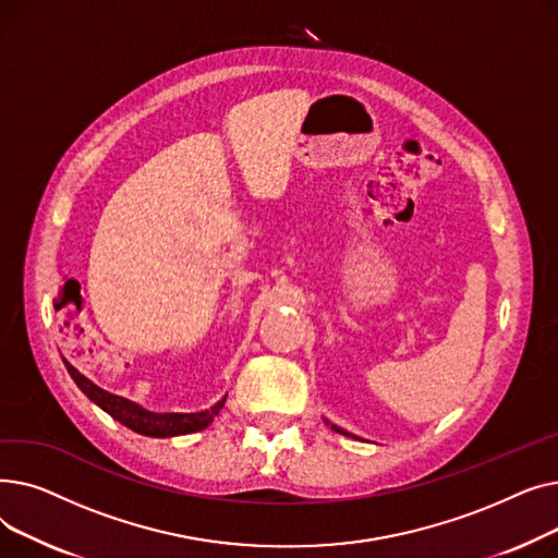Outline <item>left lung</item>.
Wrapping results in <instances>:
<instances>
[{"mask_svg":"<svg viewBox=\"0 0 558 558\" xmlns=\"http://www.w3.org/2000/svg\"><path fill=\"white\" fill-rule=\"evenodd\" d=\"M332 429H335V432H339V434H345V436H350L348 432H343V429H341V427H337V425H332Z\"/></svg>","mask_w":558,"mask_h":558,"instance_id":"left-lung-1","label":"left lung"}]
</instances>
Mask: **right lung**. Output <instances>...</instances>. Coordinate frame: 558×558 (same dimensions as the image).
I'll list each match as a JSON object with an SVG mask.
<instances>
[{
	"instance_id": "1",
	"label": "right lung",
	"mask_w": 558,
	"mask_h": 558,
	"mask_svg": "<svg viewBox=\"0 0 558 558\" xmlns=\"http://www.w3.org/2000/svg\"><path fill=\"white\" fill-rule=\"evenodd\" d=\"M65 366H68V373L72 375V379L76 383V387L87 398H90L95 404H99L104 412H108L114 421H120L129 429H133L137 434H144V436L165 438V436H179V434L198 432V429L208 427L215 421V416L219 414V409L226 402V398H223L213 409H205V412H198V414H156V412H146V409H142L140 404H135V402H131V400H126L122 396H114V393H108V391L99 389L85 375H81L70 362H65Z\"/></svg>"
}]
</instances>
